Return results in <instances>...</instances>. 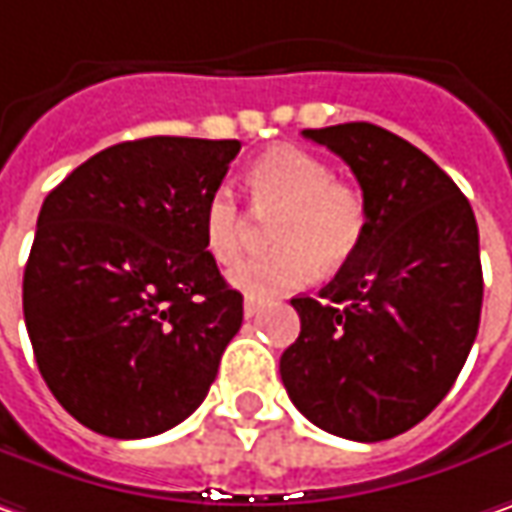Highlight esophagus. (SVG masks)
<instances>
[{"label": "esophagus", "mask_w": 512, "mask_h": 512, "mask_svg": "<svg viewBox=\"0 0 512 512\" xmlns=\"http://www.w3.org/2000/svg\"><path fill=\"white\" fill-rule=\"evenodd\" d=\"M260 309H263V300L260 298H252V295H249V298L243 300V315H246V318H255Z\"/></svg>", "instance_id": "obj_1"}]
</instances>
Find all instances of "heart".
Returning <instances> with one entry per match:
<instances>
[{
	"mask_svg": "<svg viewBox=\"0 0 512 512\" xmlns=\"http://www.w3.org/2000/svg\"><path fill=\"white\" fill-rule=\"evenodd\" d=\"M249 191L260 212H280L269 255H255L232 269V283L252 295L292 292L318 275L341 269L367 234V197L349 180H335L332 168L298 145L266 148L249 168ZM206 252L229 266L243 249L246 217L232 189L220 186L203 203Z\"/></svg>",
	"mask_w": 512,
	"mask_h": 512,
	"instance_id": "obj_1",
	"label": "heart"
}]
</instances>
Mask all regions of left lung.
I'll use <instances>...</instances> for the list:
<instances>
[{"label":"left lung","instance_id":"obj_1","mask_svg":"<svg viewBox=\"0 0 512 512\" xmlns=\"http://www.w3.org/2000/svg\"><path fill=\"white\" fill-rule=\"evenodd\" d=\"M367 197V234L321 298H292L300 335L280 378L315 427L349 441L407 433L456 384L481 321L476 214L415 145L372 123L306 128Z\"/></svg>","mask_w":512,"mask_h":512}]
</instances>
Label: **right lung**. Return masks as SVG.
<instances>
[{"label": "right lung", "instance_id": "1", "mask_svg": "<svg viewBox=\"0 0 512 512\" xmlns=\"http://www.w3.org/2000/svg\"><path fill=\"white\" fill-rule=\"evenodd\" d=\"M237 140L145 137L56 186L22 280L36 367L94 433L148 438L186 421L243 323L203 243V203Z\"/></svg>", "mask_w": 512, "mask_h": 512}]
</instances>
